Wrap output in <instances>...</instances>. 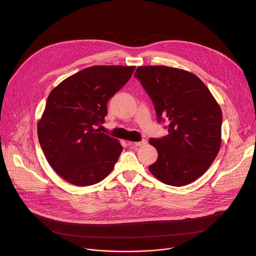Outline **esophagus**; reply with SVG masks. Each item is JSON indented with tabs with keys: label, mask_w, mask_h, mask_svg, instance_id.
Here are the masks:
<instances>
[{
	"label": "esophagus",
	"mask_w": 256,
	"mask_h": 256,
	"mask_svg": "<svg viewBox=\"0 0 256 256\" xmlns=\"http://www.w3.org/2000/svg\"><path fill=\"white\" fill-rule=\"evenodd\" d=\"M147 144V140H140V142H128V144H130V146H138V147H142V146H144V144Z\"/></svg>",
	"instance_id": "esophagus-1"
}]
</instances>
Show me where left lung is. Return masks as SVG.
Instances as JSON below:
<instances>
[{
    "instance_id": "left-lung-1",
    "label": "left lung",
    "mask_w": 256,
    "mask_h": 256,
    "mask_svg": "<svg viewBox=\"0 0 256 256\" xmlns=\"http://www.w3.org/2000/svg\"><path fill=\"white\" fill-rule=\"evenodd\" d=\"M151 97L168 134L150 138L158 159L149 170L168 186H184L200 178L221 147L222 110L204 82L190 72L166 66H142L134 72Z\"/></svg>"
}]
</instances>
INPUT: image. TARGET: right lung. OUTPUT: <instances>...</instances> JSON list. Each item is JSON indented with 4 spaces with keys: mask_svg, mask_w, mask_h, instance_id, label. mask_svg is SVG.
<instances>
[{
    "mask_svg": "<svg viewBox=\"0 0 256 256\" xmlns=\"http://www.w3.org/2000/svg\"><path fill=\"white\" fill-rule=\"evenodd\" d=\"M136 66H93L60 82L50 93L38 134L48 164L79 186L98 184L114 168L122 146L97 128L107 102L130 80Z\"/></svg>",
    "mask_w": 256,
    "mask_h": 256,
    "instance_id": "obj_1",
    "label": "right lung"
}]
</instances>
